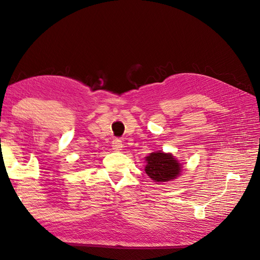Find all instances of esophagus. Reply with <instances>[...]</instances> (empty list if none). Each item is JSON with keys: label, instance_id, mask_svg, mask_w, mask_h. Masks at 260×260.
<instances>
[{"label": "esophagus", "instance_id": "obj_1", "mask_svg": "<svg viewBox=\"0 0 260 260\" xmlns=\"http://www.w3.org/2000/svg\"><path fill=\"white\" fill-rule=\"evenodd\" d=\"M112 148H113V150H116V151L121 150L122 141L120 139H113L112 140Z\"/></svg>", "mask_w": 260, "mask_h": 260}]
</instances>
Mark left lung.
Wrapping results in <instances>:
<instances>
[{
	"instance_id": "obj_1",
	"label": "left lung",
	"mask_w": 260,
	"mask_h": 260,
	"mask_svg": "<svg viewBox=\"0 0 260 260\" xmlns=\"http://www.w3.org/2000/svg\"><path fill=\"white\" fill-rule=\"evenodd\" d=\"M146 159V173L156 182L171 181L181 172V164L171 153L152 152Z\"/></svg>"
}]
</instances>
